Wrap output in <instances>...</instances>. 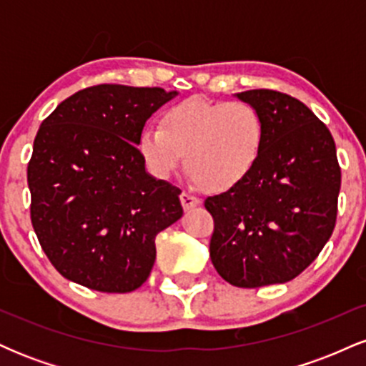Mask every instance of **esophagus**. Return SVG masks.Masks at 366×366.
<instances>
[{
	"label": "esophagus",
	"mask_w": 366,
	"mask_h": 366,
	"mask_svg": "<svg viewBox=\"0 0 366 366\" xmlns=\"http://www.w3.org/2000/svg\"><path fill=\"white\" fill-rule=\"evenodd\" d=\"M180 203H182L184 209H186V212H189V209L199 207L201 201H199V197L189 194V192H182V194H180Z\"/></svg>",
	"instance_id": "esophagus-1"
}]
</instances>
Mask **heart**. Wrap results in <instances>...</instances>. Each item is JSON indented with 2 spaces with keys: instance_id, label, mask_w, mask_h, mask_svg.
Returning a JSON list of instances; mask_svg holds the SVG:
<instances>
[{
  "instance_id": "obj_1",
  "label": "heart",
  "mask_w": 366,
  "mask_h": 366,
  "mask_svg": "<svg viewBox=\"0 0 366 366\" xmlns=\"http://www.w3.org/2000/svg\"><path fill=\"white\" fill-rule=\"evenodd\" d=\"M264 144V122L253 104L191 96L162 115V127H144L137 149L158 179L186 169L209 192H227L253 174Z\"/></svg>"
}]
</instances>
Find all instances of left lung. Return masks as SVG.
I'll return each instance as SVG.
<instances>
[{"label":"left lung","mask_w":366,"mask_h":366,"mask_svg":"<svg viewBox=\"0 0 366 366\" xmlns=\"http://www.w3.org/2000/svg\"><path fill=\"white\" fill-rule=\"evenodd\" d=\"M264 122V144L241 186L207 197L213 267L236 287L284 284L308 268L332 236L341 169L329 129L300 99L272 89L237 92Z\"/></svg>","instance_id":"1"}]
</instances>
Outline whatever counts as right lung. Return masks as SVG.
I'll return each mask as SVG.
<instances>
[{
  "label": "right lung",
  "mask_w": 366,
  "mask_h": 366,
  "mask_svg": "<svg viewBox=\"0 0 366 366\" xmlns=\"http://www.w3.org/2000/svg\"><path fill=\"white\" fill-rule=\"evenodd\" d=\"M177 94L102 84L75 92L41 124L27 167L31 220L65 279L130 292L149 277L154 237L184 212L180 189L148 174L137 139Z\"/></svg>",
  "instance_id": "1"
}]
</instances>
